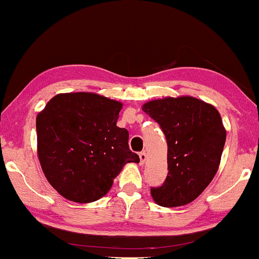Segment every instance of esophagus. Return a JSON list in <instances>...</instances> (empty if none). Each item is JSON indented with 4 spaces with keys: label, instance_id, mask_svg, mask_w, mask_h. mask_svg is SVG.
I'll return each mask as SVG.
<instances>
[{
    "label": "esophagus",
    "instance_id": "34e87169",
    "mask_svg": "<svg viewBox=\"0 0 259 259\" xmlns=\"http://www.w3.org/2000/svg\"><path fill=\"white\" fill-rule=\"evenodd\" d=\"M139 157H140V163H141V164H144V163L146 162V158H147L146 152H140Z\"/></svg>",
    "mask_w": 259,
    "mask_h": 259
}]
</instances>
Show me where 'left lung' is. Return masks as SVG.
<instances>
[{"label":"left lung","instance_id":"left-lung-1","mask_svg":"<svg viewBox=\"0 0 259 259\" xmlns=\"http://www.w3.org/2000/svg\"><path fill=\"white\" fill-rule=\"evenodd\" d=\"M146 112L159 124L168 145V175L158 187H151L162 207H179L197 198L218 170L227 132L213 106L183 96L145 103Z\"/></svg>","mask_w":259,"mask_h":259}]
</instances>
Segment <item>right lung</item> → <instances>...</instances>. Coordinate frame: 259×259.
Here are the masks:
<instances>
[{"mask_svg":"<svg viewBox=\"0 0 259 259\" xmlns=\"http://www.w3.org/2000/svg\"><path fill=\"white\" fill-rule=\"evenodd\" d=\"M120 102L90 92L59 94L37 114V153L45 177L67 200H100L124 164L139 163L129 133L117 126Z\"/></svg>","mask_w":259,"mask_h":259,"instance_id":"1","label":"right lung"}]
</instances>
